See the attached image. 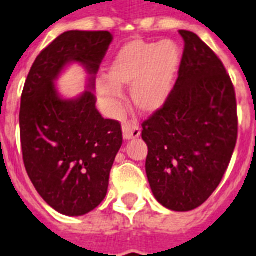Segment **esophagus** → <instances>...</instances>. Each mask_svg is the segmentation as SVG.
Returning a JSON list of instances; mask_svg holds the SVG:
<instances>
[{
  "instance_id": "34e87169",
  "label": "esophagus",
  "mask_w": 256,
  "mask_h": 256,
  "mask_svg": "<svg viewBox=\"0 0 256 256\" xmlns=\"http://www.w3.org/2000/svg\"><path fill=\"white\" fill-rule=\"evenodd\" d=\"M141 130L140 126L134 122H124L122 124V138L126 140H134L140 138Z\"/></svg>"
}]
</instances>
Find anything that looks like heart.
<instances>
[{
    "label": "heart",
    "instance_id": "obj_1",
    "mask_svg": "<svg viewBox=\"0 0 256 256\" xmlns=\"http://www.w3.org/2000/svg\"><path fill=\"white\" fill-rule=\"evenodd\" d=\"M182 63V50L174 40H134L112 59L110 74L96 79V88L110 110L120 112L124 86H130V99L138 112L153 115L168 103Z\"/></svg>",
    "mask_w": 256,
    "mask_h": 256
}]
</instances>
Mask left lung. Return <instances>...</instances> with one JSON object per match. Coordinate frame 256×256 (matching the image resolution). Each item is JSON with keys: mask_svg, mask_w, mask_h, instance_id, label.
<instances>
[{"mask_svg": "<svg viewBox=\"0 0 256 256\" xmlns=\"http://www.w3.org/2000/svg\"><path fill=\"white\" fill-rule=\"evenodd\" d=\"M185 42L178 79L168 103L142 122L145 170L157 201L189 212L212 194L228 169L238 136L234 86L224 63L201 38Z\"/></svg>", "mask_w": 256, "mask_h": 256, "instance_id": "obj_1", "label": "left lung"}]
</instances>
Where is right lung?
<instances>
[{
    "mask_svg": "<svg viewBox=\"0 0 256 256\" xmlns=\"http://www.w3.org/2000/svg\"><path fill=\"white\" fill-rule=\"evenodd\" d=\"M114 36L108 32H63L36 56L21 96L24 162L40 196L68 216L102 204L110 172L122 144V126L96 110L95 74ZM71 62L89 74L88 90L64 100L54 82Z\"/></svg>",
    "mask_w": 256,
    "mask_h": 256,
    "instance_id": "right-lung-1",
    "label": "right lung"
}]
</instances>
